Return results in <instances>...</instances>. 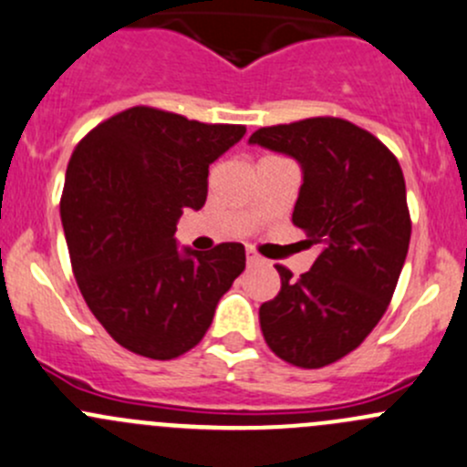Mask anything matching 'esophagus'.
<instances>
[{"mask_svg":"<svg viewBox=\"0 0 467 467\" xmlns=\"http://www.w3.org/2000/svg\"><path fill=\"white\" fill-rule=\"evenodd\" d=\"M246 262H248V266H257V264H262V257H259V254L254 253L253 248H248L246 250Z\"/></svg>","mask_w":467,"mask_h":467,"instance_id":"1","label":"esophagus"}]
</instances>
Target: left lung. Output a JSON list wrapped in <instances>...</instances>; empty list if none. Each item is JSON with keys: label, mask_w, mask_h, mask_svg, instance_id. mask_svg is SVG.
<instances>
[{"label": "left lung", "mask_w": 467, "mask_h": 467, "mask_svg": "<svg viewBox=\"0 0 467 467\" xmlns=\"http://www.w3.org/2000/svg\"><path fill=\"white\" fill-rule=\"evenodd\" d=\"M302 168L293 223L317 248L311 271L259 306L266 345L304 369L331 365L380 322L399 284L411 221L396 156L342 118H306L262 127L248 139Z\"/></svg>", "instance_id": "1"}]
</instances>
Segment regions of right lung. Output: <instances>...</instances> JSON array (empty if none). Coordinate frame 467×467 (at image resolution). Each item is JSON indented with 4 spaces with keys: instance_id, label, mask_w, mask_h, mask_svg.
I'll use <instances>...</instances> for the list:
<instances>
[{
    "instance_id": "right-lung-1",
    "label": "right lung",
    "mask_w": 467,
    "mask_h": 467,
    "mask_svg": "<svg viewBox=\"0 0 467 467\" xmlns=\"http://www.w3.org/2000/svg\"><path fill=\"white\" fill-rule=\"evenodd\" d=\"M244 134L131 107L73 150L60 201L71 266L87 306L125 349L151 360L192 349L246 268L242 244L199 253L174 237L183 210L203 208L210 165Z\"/></svg>"
}]
</instances>
